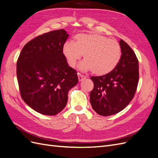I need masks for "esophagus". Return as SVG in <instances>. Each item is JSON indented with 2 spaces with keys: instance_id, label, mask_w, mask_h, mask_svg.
I'll list each match as a JSON object with an SVG mask.
<instances>
[{
  "instance_id": "1",
  "label": "esophagus",
  "mask_w": 158,
  "mask_h": 158,
  "mask_svg": "<svg viewBox=\"0 0 158 158\" xmlns=\"http://www.w3.org/2000/svg\"><path fill=\"white\" fill-rule=\"evenodd\" d=\"M78 78L79 82H81V81H82L83 80L85 79V77L84 76H83V75H82V74H80L78 75Z\"/></svg>"
}]
</instances>
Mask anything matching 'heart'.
Listing matches in <instances>:
<instances>
[{
    "mask_svg": "<svg viewBox=\"0 0 158 158\" xmlns=\"http://www.w3.org/2000/svg\"><path fill=\"white\" fill-rule=\"evenodd\" d=\"M62 52L69 65L74 68L82 55L85 61L81 64L83 70H92L96 76H106L115 69L121 59L118 42L98 33H78L74 42L67 41Z\"/></svg>",
    "mask_w": 158,
    "mask_h": 158,
    "instance_id": "b5f03b06",
    "label": "heart"
}]
</instances>
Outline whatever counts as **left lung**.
Listing matches in <instances>:
<instances>
[{"instance_id":"left-lung-1","label":"left lung","mask_w":158,"mask_h":158,"mask_svg":"<svg viewBox=\"0 0 158 158\" xmlns=\"http://www.w3.org/2000/svg\"><path fill=\"white\" fill-rule=\"evenodd\" d=\"M121 59L112 73L92 76L94 86L90 92V103L94 111L102 116L121 111L133 99L139 79L138 60L125 41L121 40Z\"/></svg>"}]
</instances>
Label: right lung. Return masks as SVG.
Listing matches in <instances>:
<instances>
[{
  "label": "right lung",
  "instance_id": "right-lung-1",
  "mask_svg": "<svg viewBox=\"0 0 158 158\" xmlns=\"http://www.w3.org/2000/svg\"><path fill=\"white\" fill-rule=\"evenodd\" d=\"M64 30L51 31L26 44L16 64L22 99L35 111L56 115L65 107L69 91L78 84L77 72L69 66L62 49Z\"/></svg>",
  "mask_w": 158,
  "mask_h": 158
}]
</instances>
